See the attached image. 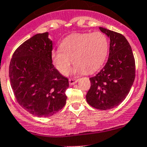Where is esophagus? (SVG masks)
<instances>
[{"label": "esophagus", "mask_w": 147, "mask_h": 147, "mask_svg": "<svg viewBox=\"0 0 147 147\" xmlns=\"http://www.w3.org/2000/svg\"><path fill=\"white\" fill-rule=\"evenodd\" d=\"M78 81H79V80L78 79H69V83L70 85H75V83H77Z\"/></svg>", "instance_id": "1"}]
</instances>
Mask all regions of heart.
Listing matches in <instances>:
<instances>
[{"instance_id": "obj_1", "label": "heart", "mask_w": 147, "mask_h": 147, "mask_svg": "<svg viewBox=\"0 0 147 147\" xmlns=\"http://www.w3.org/2000/svg\"><path fill=\"white\" fill-rule=\"evenodd\" d=\"M109 48L108 38L102 33L74 34L67 36L59 49L52 52L54 65L63 75L70 72L72 60L76 73H92L105 62Z\"/></svg>"}]
</instances>
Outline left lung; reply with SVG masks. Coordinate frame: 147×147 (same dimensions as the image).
<instances>
[{
    "mask_svg": "<svg viewBox=\"0 0 147 147\" xmlns=\"http://www.w3.org/2000/svg\"><path fill=\"white\" fill-rule=\"evenodd\" d=\"M99 28L110 39L109 57L103 68L90 78L91 86L86 100L97 109L109 110L118 106L129 94L135 78V60L124 36Z\"/></svg>",
    "mask_w": 147,
    "mask_h": 147,
    "instance_id": "1",
    "label": "left lung"
}]
</instances>
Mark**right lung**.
Wrapping results in <instances>:
<instances>
[{"mask_svg":"<svg viewBox=\"0 0 147 147\" xmlns=\"http://www.w3.org/2000/svg\"><path fill=\"white\" fill-rule=\"evenodd\" d=\"M49 33L37 34L15 51L9 66L11 88L24 109L38 117H49L66 103L68 79L54 67Z\"/></svg>","mask_w":147,"mask_h":147,"instance_id":"add662e5","label":"right lung"}]
</instances>
